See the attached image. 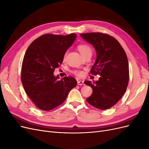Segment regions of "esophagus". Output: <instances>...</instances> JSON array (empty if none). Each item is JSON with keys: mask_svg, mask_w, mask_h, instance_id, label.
<instances>
[{"mask_svg": "<svg viewBox=\"0 0 149 149\" xmlns=\"http://www.w3.org/2000/svg\"><path fill=\"white\" fill-rule=\"evenodd\" d=\"M78 84L79 86H81V85H84V83L83 81H78Z\"/></svg>", "mask_w": 149, "mask_h": 149, "instance_id": "34e87169", "label": "esophagus"}]
</instances>
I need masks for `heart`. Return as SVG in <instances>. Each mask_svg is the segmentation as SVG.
Wrapping results in <instances>:
<instances>
[{
  "instance_id": "heart-1",
  "label": "heart",
  "mask_w": 149,
  "mask_h": 149,
  "mask_svg": "<svg viewBox=\"0 0 149 149\" xmlns=\"http://www.w3.org/2000/svg\"><path fill=\"white\" fill-rule=\"evenodd\" d=\"M78 49L79 52H80V53L81 54V55H83L85 53H92V49L91 48V47H90L89 46H88V45L86 44H80L78 46ZM66 52L65 53V55L63 56V59L65 60L66 58ZM74 73L77 75L78 76H81L83 74V72L81 71H74Z\"/></svg>"
}]
</instances>
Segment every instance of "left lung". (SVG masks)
Here are the masks:
<instances>
[{
	"instance_id": "obj_1",
	"label": "left lung",
	"mask_w": 149,
	"mask_h": 149,
	"mask_svg": "<svg viewBox=\"0 0 149 149\" xmlns=\"http://www.w3.org/2000/svg\"><path fill=\"white\" fill-rule=\"evenodd\" d=\"M80 35L95 48L97 57L91 73L101 76L93 83L84 81L93 89L91 96L86 100L99 109H109L120 100L127 89L129 78L127 55L118 40L111 35L99 32Z\"/></svg>"
}]
</instances>
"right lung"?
<instances>
[{"instance_id":"add662e5","label":"right lung","mask_w":149,"mask_h":149,"mask_svg":"<svg viewBox=\"0 0 149 149\" xmlns=\"http://www.w3.org/2000/svg\"><path fill=\"white\" fill-rule=\"evenodd\" d=\"M76 37L75 33L45 34L35 40L26 49L21 80L26 94L38 109L49 111L61 104L77 84L71 76L59 80V76L53 74Z\"/></svg>"}]
</instances>
